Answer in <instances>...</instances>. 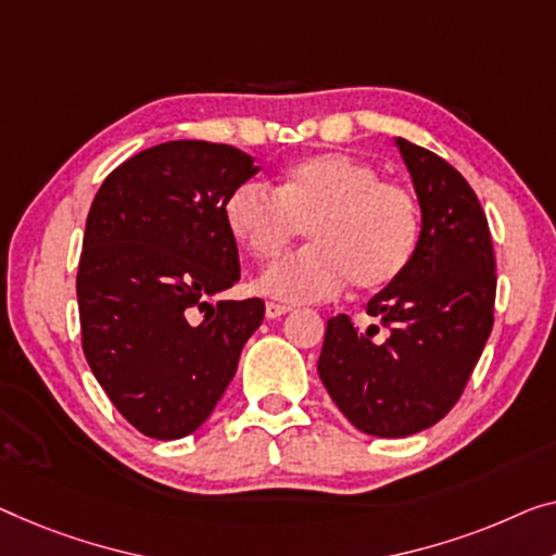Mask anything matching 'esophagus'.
<instances>
[{"label": "esophagus", "mask_w": 556, "mask_h": 556, "mask_svg": "<svg viewBox=\"0 0 556 556\" xmlns=\"http://www.w3.org/2000/svg\"><path fill=\"white\" fill-rule=\"evenodd\" d=\"M264 312H267V319H279L281 314L289 312L287 304H277V302H267V306H264Z\"/></svg>", "instance_id": "obj_1"}]
</instances>
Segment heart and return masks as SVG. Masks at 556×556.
I'll return each mask as SVG.
<instances>
[{"label": "heart", "mask_w": 556, "mask_h": 556, "mask_svg": "<svg viewBox=\"0 0 556 556\" xmlns=\"http://www.w3.org/2000/svg\"><path fill=\"white\" fill-rule=\"evenodd\" d=\"M231 239L271 262L304 229L309 247L277 262L256 289L289 304L325 302L350 285L382 289L407 269L419 239V204L407 187L342 152L312 154L279 174L275 194L247 181L225 202Z\"/></svg>", "instance_id": "heart-1"}]
</instances>
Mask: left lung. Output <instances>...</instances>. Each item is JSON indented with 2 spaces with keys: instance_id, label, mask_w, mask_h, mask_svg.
<instances>
[{
  "instance_id": "left-lung-1",
  "label": "left lung",
  "mask_w": 556,
  "mask_h": 556,
  "mask_svg": "<svg viewBox=\"0 0 556 556\" xmlns=\"http://www.w3.org/2000/svg\"><path fill=\"white\" fill-rule=\"evenodd\" d=\"M394 144L421 229L407 269L367 302L387 339L337 314L317 362L339 412L359 432L389 439L437 425L457 404L490 339L496 294L490 225L475 189L429 149L402 137Z\"/></svg>"
}]
</instances>
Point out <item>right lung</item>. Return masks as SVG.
Masks as SVG:
<instances>
[{"label":"right lung","instance_id":"right-lung-1","mask_svg":"<svg viewBox=\"0 0 556 556\" xmlns=\"http://www.w3.org/2000/svg\"><path fill=\"white\" fill-rule=\"evenodd\" d=\"M260 172L229 144L149 147L102 181L77 271L81 346L122 417L154 439L192 434L217 407L262 300L239 281L227 197Z\"/></svg>","mask_w":556,"mask_h":556}]
</instances>
